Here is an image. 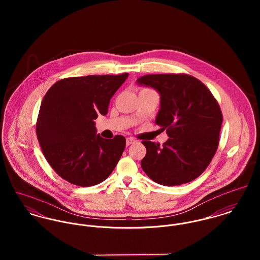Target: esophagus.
Returning <instances> with one entry per match:
<instances>
[{
  "label": "esophagus",
  "mask_w": 260,
  "mask_h": 260,
  "mask_svg": "<svg viewBox=\"0 0 260 260\" xmlns=\"http://www.w3.org/2000/svg\"><path fill=\"white\" fill-rule=\"evenodd\" d=\"M136 142V140L134 139V138H132V137H128L127 139H126V145L127 146H129V145H131V144H133V143H135Z\"/></svg>",
  "instance_id": "1"
}]
</instances>
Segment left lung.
Returning a JSON list of instances; mask_svg holds the SVG:
<instances>
[{
  "label": "left lung",
  "instance_id": "obj_1",
  "mask_svg": "<svg viewBox=\"0 0 260 260\" xmlns=\"http://www.w3.org/2000/svg\"><path fill=\"white\" fill-rule=\"evenodd\" d=\"M136 83L159 93L155 123L169 137L163 146L142 142L147 150L142 169L161 185L194 180L207 168L218 147L222 113L217 101L201 81L190 75H146Z\"/></svg>",
  "mask_w": 260,
  "mask_h": 260
}]
</instances>
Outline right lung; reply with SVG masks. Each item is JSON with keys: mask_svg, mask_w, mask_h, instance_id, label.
I'll use <instances>...</instances> for the list:
<instances>
[{"mask_svg": "<svg viewBox=\"0 0 260 260\" xmlns=\"http://www.w3.org/2000/svg\"><path fill=\"white\" fill-rule=\"evenodd\" d=\"M129 74L91 75L56 82L46 93L36 132L43 154L55 172L75 185L103 182L126 145L122 135L104 139L95 127L106 115L113 95Z\"/></svg>", "mask_w": 260, "mask_h": 260, "instance_id": "1", "label": "right lung"}]
</instances>
